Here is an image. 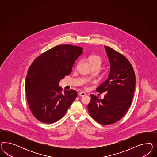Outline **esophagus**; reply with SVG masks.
Instances as JSON below:
<instances>
[{
    "label": "esophagus",
    "mask_w": 157,
    "mask_h": 157,
    "mask_svg": "<svg viewBox=\"0 0 157 157\" xmlns=\"http://www.w3.org/2000/svg\"><path fill=\"white\" fill-rule=\"evenodd\" d=\"M79 96H81V97H84V96H85V95H86V94L85 92L82 91V92H80V93H79Z\"/></svg>",
    "instance_id": "esophagus-1"
}]
</instances>
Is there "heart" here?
Instances as JSON below:
<instances>
[{"mask_svg":"<svg viewBox=\"0 0 157 157\" xmlns=\"http://www.w3.org/2000/svg\"><path fill=\"white\" fill-rule=\"evenodd\" d=\"M87 61L93 68H99L102 63V59L99 55H91L87 58Z\"/></svg>","mask_w":157,"mask_h":157,"instance_id":"1","label":"heart"}]
</instances>
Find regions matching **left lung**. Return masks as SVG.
Masks as SVG:
<instances>
[{
	"mask_svg": "<svg viewBox=\"0 0 157 157\" xmlns=\"http://www.w3.org/2000/svg\"><path fill=\"white\" fill-rule=\"evenodd\" d=\"M110 64L108 79L96 91L107 92L104 99L91 94L87 109L102 125L115 123L123 117L131 104L135 89V75L128 60L112 48L105 46Z\"/></svg>",
	"mask_w": 157,
	"mask_h": 157,
	"instance_id": "left-lung-1",
	"label": "left lung"
}]
</instances>
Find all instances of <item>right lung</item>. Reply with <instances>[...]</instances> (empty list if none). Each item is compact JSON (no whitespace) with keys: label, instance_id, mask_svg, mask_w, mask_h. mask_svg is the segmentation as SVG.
<instances>
[{"label":"right lung","instance_id":"right-lung-1","mask_svg":"<svg viewBox=\"0 0 157 157\" xmlns=\"http://www.w3.org/2000/svg\"><path fill=\"white\" fill-rule=\"evenodd\" d=\"M83 48L59 45L42 53L29 68L25 90L29 107L34 116L44 123H53L66 114L75 100L76 91H64L60 81L71 72Z\"/></svg>","mask_w":157,"mask_h":157}]
</instances>
